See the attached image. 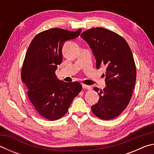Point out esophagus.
Returning <instances> with one entry per match:
<instances>
[{
    "mask_svg": "<svg viewBox=\"0 0 154 154\" xmlns=\"http://www.w3.org/2000/svg\"><path fill=\"white\" fill-rule=\"evenodd\" d=\"M82 87L83 89H87V90H91V87L90 85H87L85 84H82Z\"/></svg>",
    "mask_w": 154,
    "mask_h": 154,
    "instance_id": "obj_1",
    "label": "esophagus"
}]
</instances>
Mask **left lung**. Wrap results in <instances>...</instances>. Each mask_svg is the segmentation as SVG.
Masks as SVG:
<instances>
[{"instance_id":"8db88e82","label":"left lung","mask_w":154,"mask_h":154,"mask_svg":"<svg viewBox=\"0 0 154 154\" xmlns=\"http://www.w3.org/2000/svg\"><path fill=\"white\" fill-rule=\"evenodd\" d=\"M80 36L92 49L96 68L106 66V86L100 90L94 88L100 97L92 111L104 120L116 118L129 104L136 82V66L131 49L122 36L106 28H91Z\"/></svg>"}]
</instances>
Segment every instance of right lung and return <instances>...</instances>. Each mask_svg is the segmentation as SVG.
Segmentation results:
<instances>
[{
  "mask_svg": "<svg viewBox=\"0 0 154 154\" xmlns=\"http://www.w3.org/2000/svg\"><path fill=\"white\" fill-rule=\"evenodd\" d=\"M61 28H51L36 35L28 47L23 62L21 78L26 85L27 95L37 113L49 120H57L69 110L82 85L56 78L55 71L62 63V49L67 40L80 35Z\"/></svg>",
  "mask_w": 154,
  "mask_h": 154,
  "instance_id": "right-lung-1",
  "label": "right lung"
}]
</instances>
